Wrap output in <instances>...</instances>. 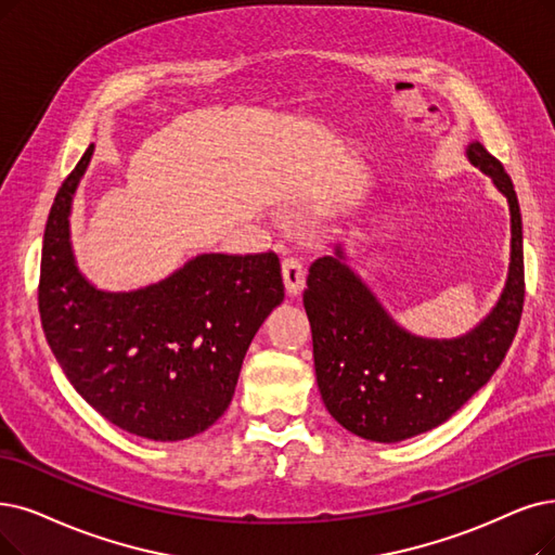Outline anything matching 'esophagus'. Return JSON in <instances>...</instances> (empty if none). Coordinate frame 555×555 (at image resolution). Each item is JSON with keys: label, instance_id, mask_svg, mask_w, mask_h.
Segmentation results:
<instances>
[{"label": "esophagus", "instance_id": "34e87169", "mask_svg": "<svg viewBox=\"0 0 555 555\" xmlns=\"http://www.w3.org/2000/svg\"><path fill=\"white\" fill-rule=\"evenodd\" d=\"M282 275H284V286H286V294H300L302 284H305V266L298 257H284L282 261Z\"/></svg>", "mask_w": 555, "mask_h": 555}]
</instances>
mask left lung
I'll return each instance as SVG.
<instances>
[{"label":"left lung","mask_w":555,"mask_h":555,"mask_svg":"<svg viewBox=\"0 0 555 555\" xmlns=\"http://www.w3.org/2000/svg\"><path fill=\"white\" fill-rule=\"evenodd\" d=\"M469 159L505 193L513 216V261L505 292L467 337L418 339L398 327L337 257L309 266L302 302L312 325L317 383L327 412L373 441H401L444 424L492 378L524 309L521 214L513 180L480 143Z\"/></svg>","instance_id":"1"}]
</instances>
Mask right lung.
Segmentation results:
<instances>
[{
    "label": "right lung",
    "instance_id": "add662e5",
    "mask_svg": "<svg viewBox=\"0 0 555 555\" xmlns=\"http://www.w3.org/2000/svg\"><path fill=\"white\" fill-rule=\"evenodd\" d=\"M91 154L88 145L48 216L42 330L70 385L111 424L157 441L193 437L228 410L255 332L284 298L280 257L201 255L139 292L93 289L68 238L70 201Z\"/></svg>",
    "mask_w": 555,
    "mask_h": 555
}]
</instances>
